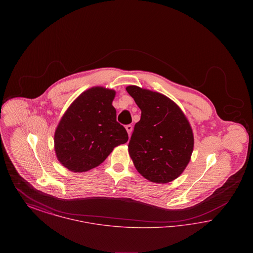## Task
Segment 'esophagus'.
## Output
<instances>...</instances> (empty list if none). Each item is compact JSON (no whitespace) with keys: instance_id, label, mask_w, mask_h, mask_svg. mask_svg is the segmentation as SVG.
Instances as JSON below:
<instances>
[{"instance_id":"34e87169","label":"esophagus","mask_w":253,"mask_h":253,"mask_svg":"<svg viewBox=\"0 0 253 253\" xmlns=\"http://www.w3.org/2000/svg\"><path fill=\"white\" fill-rule=\"evenodd\" d=\"M125 128H126V130H127L128 134H129V135H131V133H132V125H131V124H128V125H126V126H125Z\"/></svg>"}]
</instances>
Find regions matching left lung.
<instances>
[{
    "label": "left lung",
    "mask_w": 253,
    "mask_h": 253,
    "mask_svg": "<svg viewBox=\"0 0 253 253\" xmlns=\"http://www.w3.org/2000/svg\"><path fill=\"white\" fill-rule=\"evenodd\" d=\"M127 92L141 110L129 141L133 165L146 179L168 183L187 167L193 150L190 123L180 108L157 92L128 86Z\"/></svg>",
    "instance_id": "8db88e82"
}]
</instances>
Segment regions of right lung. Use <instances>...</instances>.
<instances>
[{"mask_svg": "<svg viewBox=\"0 0 253 253\" xmlns=\"http://www.w3.org/2000/svg\"><path fill=\"white\" fill-rule=\"evenodd\" d=\"M114 90L95 87L79 96L55 132V151L60 163L82 172L101 164L116 146L128 141L125 128L117 121L112 101Z\"/></svg>", "mask_w": 253, "mask_h": 253, "instance_id": "right-lung-1", "label": "right lung"}]
</instances>
